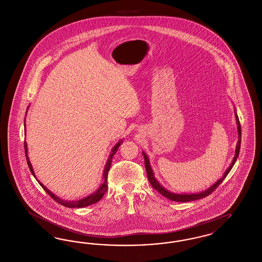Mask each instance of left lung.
Instances as JSON below:
<instances>
[{
    "mask_svg": "<svg viewBox=\"0 0 262 262\" xmlns=\"http://www.w3.org/2000/svg\"><path fill=\"white\" fill-rule=\"evenodd\" d=\"M236 114V120H237V134H238V141H237V147H236V154H235V157L233 159V162L230 165V167L226 170L225 174H223V177L218 180L214 185H212L211 187L209 188H207L206 190L200 192V193H190V194H180V193H174V192H171L169 190H167L166 188L164 187L157 182V180L155 179L154 174H153V171L150 167L149 160H148V157L146 156V154L144 152H142L143 154V157H144V164H145V169H146V174H147V178H148V181H149L150 185L153 187V188H155L157 191H159L162 195H164L165 198L169 199L172 201H178V202H188V201H192V200H200V199H203V198H206L207 195H209L210 193H212L217 187H219V185L224 181L225 178L227 177V174H229V172L231 171V169L233 168L234 164L237 161V156H238V153H239V148H241V138H242V129H241V125H239V121H238V117H237V113L235 111Z\"/></svg>",
    "mask_w": 262,
    "mask_h": 262,
    "instance_id": "left-lung-1",
    "label": "left lung"
}]
</instances>
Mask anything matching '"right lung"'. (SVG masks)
<instances>
[{
    "label": "right lung",
    "instance_id": "1",
    "mask_svg": "<svg viewBox=\"0 0 262 262\" xmlns=\"http://www.w3.org/2000/svg\"><path fill=\"white\" fill-rule=\"evenodd\" d=\"M121 143H122V140H120V141L113 147L112 153H111V155H110V157H109V159H108V161H107V164H106L105 169H104V172H103L104 183L100 186L99 188H98L95 192L91 193L90 195H88V196L82 199V200H75V201H68V200H62V199H59L57 195H55L53 192H51L50 190H49L47 187H45V186H43L39 181H38V183H39V185H40L41 187L44 188V190L50 195L53 200H55L56 202H58L59 204H62L63 206H66V207H70V208H80V207H86L88 205H92V204L98 202V201L103 198V195L106 193V191H107V189H108V184H107L108 172H109L110 167H111V164H112L113 156H114V154L117 152V150L119 148V146L121 145ZM25 156H26V161H27V165H28V167H29V170H30V172L32 173V174L35 177L34 171H33V169H32V166H31L30 161H29V159H28V157H27V144H26L25 141ZM35 178H36V177H35Z\"/></svg>",
    "mask_w": 262,
    "mask_h": 262
}]
</instances>
